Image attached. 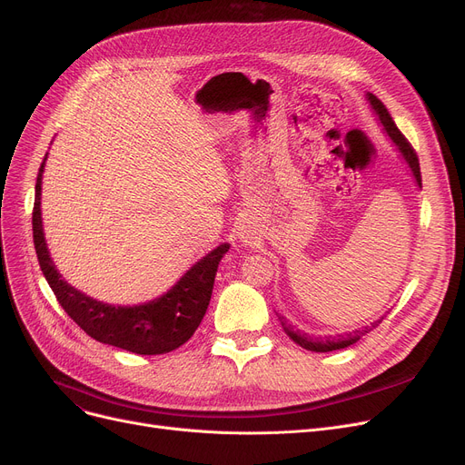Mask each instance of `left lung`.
I'll return each instance as SVG.
<instances>
[{
  "instance_id": "1",
  "label": "left lung",
  "mask_w": 465,
  "mask_h": 465,
  "mask_svg": "<svg viewBox=\"0 0 465 465\" xmlns=\"http://www.w3.org/2000/svg\"><path fill=\"white\" fill-rule=\"evenodd\" d=\"M368 102H370L373 113L377 114L382 130L386 132V135H388L390 139H392V143L396 144V149H398L400 156L403 158V162H405L407 167L411 169V173H412L414 181H417L419 188H422L420 165H419L417 154H414V151H412V146L407 143V139L403 137V134L398 130V126L394 124L392 116H390V113L386 111V107L382 105V102L379 100V97L373 95V94H368ZM277 316H279V321H281V326H282L284 333H286L292 341H294V343H298L302 349H307V351H312V352H330V351H339V349H347V347L354 345L356 341H360L361 335L370 333L373 328H377V326L384 321L386 314L379 316V319L373 321L370 326H361V328L352 330V331H345V333H339V335H324V337H321V335H319V337H316V335H309V333H305V331H302V330L292 326V324L284 319V316H281V314H277Z\"/></svg>"
}]
</instances>
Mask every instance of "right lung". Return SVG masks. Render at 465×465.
Masks as SVG:
<instances>
[{
  "mask_svg": "<svg viewBox=\"0 0 465 465\" xmlns=\"http://www.w3.org/2000/svg\"><path fill=\"white\" fill-rule=\"evenodd\" d=\"M48 153L39 167L34 203V245L41 272L51 284L64 311L92 339L135 354H165L179 349L198 330L211 302L218 262L230 245L223 242L171 286L160 298L139 305H111L97 302L62 279L48 252L41 218V181Z\"/></svg>",
  "mask_w": 465,
  "mask_h": 465,
  "instance_id": "add662e5",
  "label": "right lung"
}]
</instances>
